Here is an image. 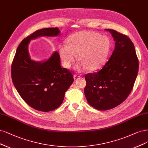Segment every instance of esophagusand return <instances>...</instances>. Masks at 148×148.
<instances>
[{
    "mask_svg": "<svg viewBox=\"0 0 148 148\" xmlns=\"http://www.w3.org/2000/svg\"><path fill=\"white\" fill-rule=\"evenodd\" d=\"M79 77H80V75H78V74H75V75H73V78H74L75 79H76L79 78Z\"/></svg>",
    "mask_w": 148,
    "mask_h": 148,
    "instance_id": "obj_1",
    "label": "esophagus"
}]
</instances>
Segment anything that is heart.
<instances>
[{"mask_svg":"<svg viewBox=\"0 0 148 148\" xmlns=\"http://www.w3.org/2000/svg\"><path fill=\"white\" fill-rule=\"evenodd\" d=\"M67 45L59 48V55L66 69L72 67L78 55V62L75 69L81 72L88 69L95 70L103 65L108 56L110 43L105 36L92 31H80L72 35Z\"/></svg>","mask_w":148,"mask_h":148,"instance_id":"b5f03b06","label":"heart"}]
</instances>
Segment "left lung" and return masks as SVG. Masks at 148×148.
I'll list each match as a JSON object with an SVG mask.
<instances>
[{
  "label": "left lung",
  "mask_w": 148,
  "mask_h": 148,
  "mask_svg": "<svg viewBox=\"0 0 148 148\" xmlns=\"http://www.w3.org/2000/svg\"><path fill=\"white\" fill-rule=\"evenodd\" d=\"M106 30L113 37L115 48L102 69L86 75L84 89L89 104L101 111L113 108L127 98L133 89L139 67L131 40L114 30Z\"/></svg>",
  "instance_id": "8db88e82"
}]
</instances>
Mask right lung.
<instances>
[{
  "mask_svg": "<svg viewBox=\"0 0 148 148\" xmlns=\"http://www.w3.org/2000/svg\"><path fill=\"white\" fill-rule=\"evenodd\" d=\"M58 27L37 30L24 38L18 46L12 65V78L18 92L30 107L48 112L62 104L65 92L73 82L69 70L60 66L59 53L55 51L47 60L37 62L30 59L28 45L31 40L42 36L55 37Z\"/></svg>",
  "mask_w": 148,
  "mask_h": 148,
  "instance_id": "1",
  "label": "right lung"
}]
</instances>
